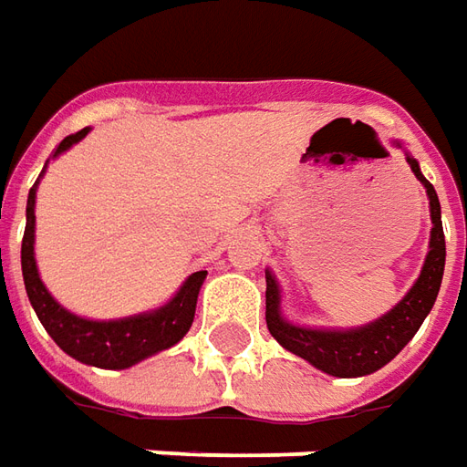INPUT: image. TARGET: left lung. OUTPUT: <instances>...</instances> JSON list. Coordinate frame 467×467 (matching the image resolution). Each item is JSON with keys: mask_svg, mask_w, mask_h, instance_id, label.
I'll return each mask as SVG.
<instances>
[{"mask_svg": "<svg viewBox=\"0 0 467 467\" xmlns=\"http://www.w3.org/2000/svg\"><path fill=\"white\" fill-rule=\"evenodd\" d=\"M394 146L402 149L412 174L425 187L427 200H430V220H432L425 263L412 288L404 293L402 301L369 324L351 326V328H316V326L293 324L283 316V308H280L278 278L270 267H265L267 331L280 347L288 348L290 354L306 358L318 371L341 377V379L374 374L381 367H387L412 341V336L420 331L427 313L435 306L442 273H445V234H442V220H440L438 192L420 171L417 159L410 156L402 141H394Z\"/></svg>", "mask_w": 467, "mask_h": 467, "instance_id": "1", "label": "left lung"}]
</instances>
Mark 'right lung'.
<instances>
[{
    "mask_svg": "<svg viewBox=\"0 0 467 467\" xmlns=\"http://www.w3.org/2000/svg\"><path fill=\"white\" fill-rule=\"evenodd\" d=\"M88 131L90 129H83V131L63 139L50 159H57L70 146L83 141ZM45 169H42L40 179L45 177ZM40 179L29 189L27 197V227H25V237H22V278H25L29 303L37 313L40 324L45 326V331L52 336V341L75 361L98 367V369H129L143 358L154 357L159 351L179 344L192 328L194 311H197V296H200L202 283L207 278V270L192 273L179 285L177 293L154 311L133 313L126 318H110V321L86 318V316L67 311L65 306L52 298L50 290L45 288L40 270H37V260H35V200H37Z\"/></svg>",
    "mask_w": 467,
    "mask_h": 467,
    "instance_id": "1",
    "label": "right lung"
}]
</instances>
